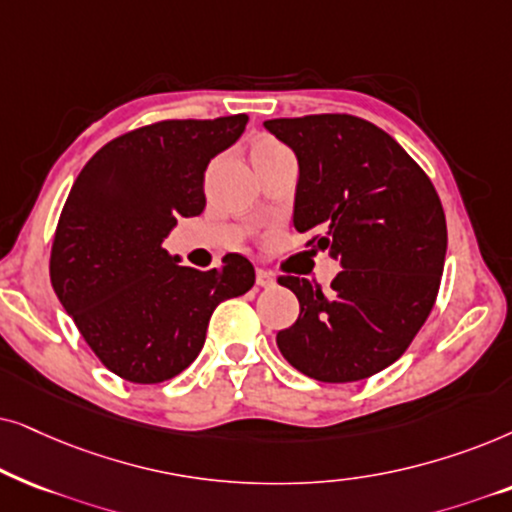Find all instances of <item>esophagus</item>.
<instances>
[{"label": "esophagus", "instance_id": "34e87169", "mask_svg": "<svg viewBox=\"0 0 512 512\" xmlns=\"http://www.w3.org/2000/svg\"><path fill=\"white\" fill-rule=\"evenodd\" d=\"M255 281H257V285H260V288H271V285H274V276H271L269 271H264V269H257V274H255Z\"/></svg>", "mask_w": 512, "mask_h": 512}]
</instances>
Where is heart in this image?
I'll return each mask as SVG.
<instances>
[{
	"label": "heart",
	"instance_id": "heart-1",
	"mask_svg": "<svg viewBox=\"0 0 512 512\" xmlns=\"http://www.w3.org/2000/svg\"><path fill=\"white\" fill-rule=\"evenodd\" d=\"M278 152H288V149H285L281 142L264 138L260 142H255V147H252L250 156H252V159H260V156H269V154H278Z\"/></svg>",
	"mask_w": 512,
	"mask_h": 512
}]
</instances>
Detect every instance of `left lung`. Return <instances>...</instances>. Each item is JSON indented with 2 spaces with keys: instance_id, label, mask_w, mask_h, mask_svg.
I'll list each match as a JSON object with an SVG mask.
<instances>
[{
  "instance_id": "1",
  "label": "left lung",
  "mask_w": 512,
  "mask_h": 512,
  "mask_svg": "<svg viewBox=\"0 0 512 512\" xmlns=\"http://www.w3.org/2000/svg\"><path fill=\"white\" fill-rule=\"evenodd\" d=\"M264 128L297 156V231L342 271L330 290L281 276L299 318L276 335L306 377L346 384L395 363L431 313L447 252L445 210L419 163L351 114L271 119Z\"/></svg>"
}]
</instances>
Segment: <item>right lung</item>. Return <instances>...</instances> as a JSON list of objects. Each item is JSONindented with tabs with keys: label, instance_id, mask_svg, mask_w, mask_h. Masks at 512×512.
I'll use <instances>...</instances> for the list:
<instances>
[{
	"label": "right lung",
	"instance_id": "obj_1",
	"mask_svg": "<svg viewBox=\"0 0 512 512\" xmlns=\"http://www.w3.org/2000/svg\"><path fill=\"white\" fill-rule=\"evenodd\" d=\"M245 124V114H234L135 128L95 152L74 180L53 236L51 285L91 351L121 379L161 384L187 370L215 306L255 283L252 264L236 252L199 271L163 248L177 217L203 213L208 163Z\"/></svg>",
	"mask_w": 512,
	"mask_h": 512
}]
</instances>
